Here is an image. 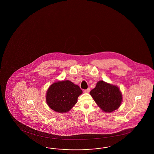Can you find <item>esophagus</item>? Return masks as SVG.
Listing matches in <instances>:
<instances>
[{"label":"esophagus","mask_w":154,"mask_h":154,"mask_svg":"<svg viewBox=\"0 0 154 154\" xmlns=\"http://www.w3.org/2000/svg\"><path fill=\"white\" fill-rule=\"evenodd\" d=\"M90 88H88L87 89H85V90H84V92L85 93H88L90 92Z\"/></svg>","instance_id":"esophagus-1"}]
</instances>
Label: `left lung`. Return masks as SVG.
<instances>
[{"mask_svg": "<svg viewBox=\"0 0 154 154\" xmlns=\"http://www.w3.org/2000/svg\"><path fill=\"white\" fill-rule=\"evenodd\" d=\"M90 94L98 106L104 112H111L117 109L120 106L122 99L118 87L103 81L98 82Z\"/></svg>", "mask_w": 154, "mask_h": 154, "instance_id": "left-lung-1", "label": "left lung"}]
</instances>
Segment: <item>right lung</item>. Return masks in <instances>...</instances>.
I'll return each mask as SVG.
<instances>
[{
  "instance_id": "add662e5",
  "label": "right lung",
  "mask_w": 154,
  "mask_h": 154,
  "mask_svg": "<svg viewBox=\"0 0 154 154\" xmlns=\"http://www.w3.org/2000/svg\"><path fill=\"white\" fill-rule=\"evenodd\" d=\"M82 93L79 86L70 81H59L51 85L47 91L46 102L54 111L59 113L68 112Z\"/></svg>"
}]
</instances>
